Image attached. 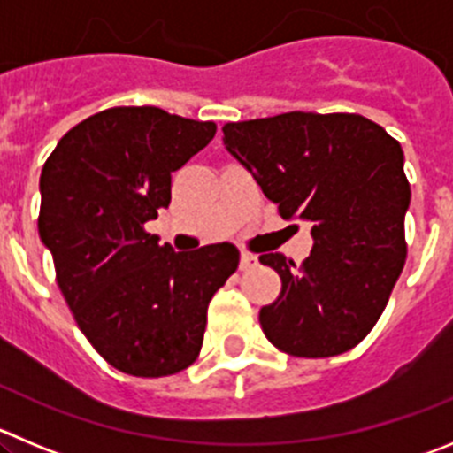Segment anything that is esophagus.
<instances>
[{
    "label": "esophagus",
    "instance_id": "1",
    "mask_svg": "<svg viewBox=\"0 0 453 453\" xmlns=\"http://www.w3.org/2000/svg\"><path fill=\"white\" fill-rule=\"evenodd\" d=\"M257 264H259L257 255H252V252H241V261H239L241 270H250V268H255Z\"/></svg>",
    "mask_w": 453,
    "mask_h": 453
}]
</instances>
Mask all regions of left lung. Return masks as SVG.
I'll return each instance as SVG.
<instances>
[{"label": "left lung", "instance_id": "left-lung-1", "mask_svg": "<svg viewBox=\"0 0 453 453\" xmlns=\"http://www.w3.org/2000/svg\"><path fill=\"white\" fill-rule=\"evenodd\" d=\"M223 142L281 217L311 223L315 241L302 265L281 252L259 257L281 277L279 297L259 311L265 337L295 357L360 344L407 259L400 142L360 113L303 111L227 122Z\"/></svg>", "mask_w": 453, "mask_h": 453}]
</instances>
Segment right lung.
Here are the masks:
<instances>
[{
    "label": "right lung",
    "instance_id": "1",
    "mask_svg": "<svg viewBox=\"0 0 453 453\" xmlns=\"http://www.w3.org/2000/svg\"><path fill=\"white\" fill-rule=\"evenodd\" d=\"M217 134L158 107H113L60 138L40 176V239L80 331L113 369L163 378L201 353L207 306L239 265L232 243L174 252L145 223L172 172Z\"/></svg>",
    "mask_w": 453,
    "mask_h": 453
}]
</instances>
